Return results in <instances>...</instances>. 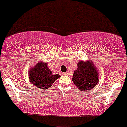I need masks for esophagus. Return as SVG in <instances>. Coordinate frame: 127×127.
<instances>
[{"mask_svg":"<svg viewBox=\"0 0 127 127\" xmlns=\"http://www.w3.org/2000/svg\"><path fill=\"white\" fill-rule=\"evenodd\" d=\"M69 74V72L67 71V72H65V73H64V75H68Z\"/></svg>","mask_w":127,"mask_h":127,"instance_id":"1","label":"esophagus"}]
</instances>
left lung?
<instances>
[{
	"instance_id": "left-lung-1",
	"label": "left lung",
	"mask_w": 127,
	"mask_h": 127,
	"mask_svg": "<svg viewBox=\"0 0 127 127\" xmlns=\"http://www.w3.org/2000/svg\"><path fill=\"white\" fill-rule=\"evenodd\" d=\"M72 81L78 89L87 91L94 89L99 81L98 70L91 61H79L77 69L74 71Z\"/></svg>"
}]
</instances>
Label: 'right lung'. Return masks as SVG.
Segmentation results:
<instances>
[{"label":"right lung","instance_id":"right-lung-1","mask_svg":"<svg viewBox=\"0 0 127 127\" xmlns=\"http://www.w3.org/2000/svg\"><path fill=\"white\" fill-rule=\"evenodd\" d=\"M47 65L46 63L38 62L29 69V81L39 89H49L54 81L60 77L58 74L53 75Z\"/></svg>","mask_w":127,"mask_h":127}]
</instances>
